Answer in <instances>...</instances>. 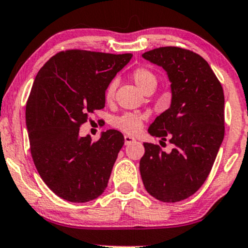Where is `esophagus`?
Masks as SVG:
<instances>
[{"label": "esophagus", "instance_id": "1", "mask_svg": "<svg viewBox=\"0 0 248 248\" xmlns=\"http://www.w3.org/2000/svg\"><path fill=\"white\" fill-rule=\"evenodd\" d=\"M136 141V139L133 138V137H131V136H124V142H125V145H130V143H132V142H134Z\"/></svg>", "mask_w": 248, "mask_h": 248}]
</instances>
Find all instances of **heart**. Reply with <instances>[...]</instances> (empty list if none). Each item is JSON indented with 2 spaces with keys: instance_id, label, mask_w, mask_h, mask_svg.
<instances>
[{
  "instance_id": "heart-1",
  "label": "heart",
  "mask_w": 248,
  "mask_h": 248,
  "mask_svg": "<svg viewBox=\"0 0 248 248\" xmlns=\"http://www.w3.org/2000/svg\"><path fill=\"white\" fill-rule=\"evenodd\" d=\"M133 81L136 82V85L138 86L142 92L146 91L149 87H156L157 79L155 77V75L151 70L146 68H137L133 70L132 75ZM116 90V81H111L107 87L105 97L107 101L112 100ZM112 125L116 129L123 131V132L130 133V134H136L138 133L142 127V119L140 116L134 115V114H124L118 117H115L112 119Z\"/></svg>"
}]
</instances>
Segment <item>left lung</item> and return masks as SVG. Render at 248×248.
Wrapping results in <instances>:
<instances>
[{
  "instance_id": "left-lung-1",
  "label": "left lung",
  "mask_w": 248,
  "mask_h": 248,
  "mask_svg": "<svg viewBox=\"0 0 248 248\" xmlns=\"http://www.w3.org/2000/svg\"><path fill=\"white\" fill-rule=\"evenodd\" d=\"M163 68L171 88L169 109L149 125L148 133L169 139L173 148L143 142L140 160L143 186L163 202L187 199L202 186L224 138V94L221 82L200 55L178 47L142 54Z\"/></svg>"
}]
</instances>
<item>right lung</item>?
<instances>
[{"label": "right lung", "instance_id": "obj_1", "mask_svg": "<svg viewBox=\"0 0 248 248\" xmlns=\"http://www.w3.org/2000/svg\"><path fill=\"white\" fill-rule=\"evenodd\" d=\"M132 54L61 51L40 69L26 103L31 154L40 177L70 202H87L105 192L124 145L117 130L97 141L79 136V127L105 108V93Z\"/></svg>", "mask_w": 248, "mask_h": 248}]
</instances>
